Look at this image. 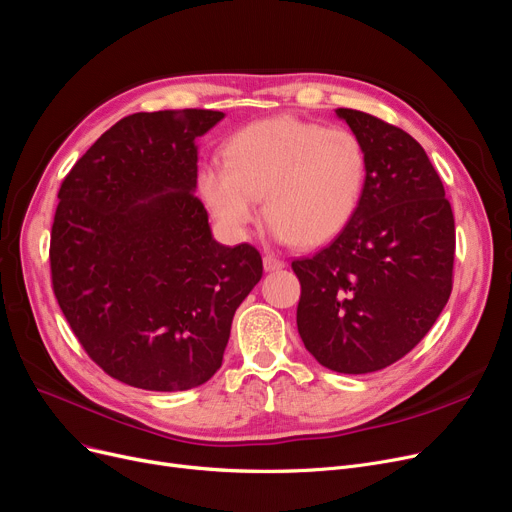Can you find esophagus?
I'll return each mask as SVG.
<instances>
[{
	"label": "esophagus",
	"mask_w": 512,
	"mask_h": 512,
	"mask_svg": "<svg viewBox=\"0 0 512 512\" xmlns=\"http://www.w3.org/2000/svg\"><path fill=\"white\" fill-rule=\"evenodd\" d=\"M263 268H265V272H276V270L284 268V261L280 257H274V255H265L263 257Z\"/></svg>",
	"instance_id": "1"
}]
</instances>
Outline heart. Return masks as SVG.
<instances>
[{"instance_id": "1", "label": "heart", "mask_w": 512, "mask_h": 512, "mask_svg": "<svg viewBox=\"0 0 512 512\" xmlns=\"http://www.w3.org/2000/svg\"><path fill=\"white\" fill-rule=\"evenodd\" d=\"M224 159L198 173V190L219 224L244 234L263 198L272 234L299 247H318L345 230L368 177L366 148L353 131L297 117L238 129Z\"/></svg>"}]
</instances>
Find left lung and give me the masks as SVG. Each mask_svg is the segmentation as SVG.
Returning a JSON list of instances; mask_svg holds the SVG:
<instances>
[{
	"label": "left lung",
	"mask_w": 512,
	"mask_h": 512,
	"mask_svg": "<svg viewBox=\"0 0 512 512\" xmlns=\"http://www.w3.org/2000/svg\"><path fill=\"white\" fill-rule=\"evenodd\" d=\"M337 115L366 148V188L345 230L291 263L297 328L322 366L366 374L402 360L446 307L456 228L441 177L410 133L362 110Z\"/></svg>",
	"instance_id": "obj_1"
}]
</instances>
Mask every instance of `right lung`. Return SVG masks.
Masks as SVG:
<instances>
[{"instance_id":"right-lung-1","label":"right lung","mask_w":512,"mask_h":512,"mask_svg":"<svg viewBox=\"0 0 512 512\" xmlns=\"http://www.w3.org/2000/svg\"><path fill=\"white\" fill-rule=\"evenodd\" d=\"M221 119L205 108L129 115L58 190L54 295L85 353L125 385L207 383L224 360L236 307L263 276L253 244L213 240L194 196V140Z\"/></svg>"}]
</instances>
